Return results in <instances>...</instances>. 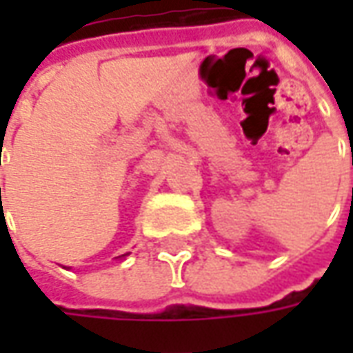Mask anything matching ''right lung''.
<instances>
[{
    "label": "right lung",
    "instance_id": "add662e5",
    "mask_svg": "<svg viewBox=\"0 0 353 353\" xmlns=\"http://www.w3.org/2000/svg\"><path fill=\"white\" fill-rule=\"evenodd\" d=\"M128 255H130V252L123 253V255H119V257H115V259L117 261H124V259H126V257H128ZM64 268H68V270H70V266H64Z\"/></svg>",
    "mask_w": 353,
    "mask_h": 353
}]
</instances>
